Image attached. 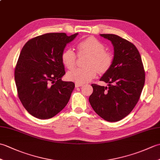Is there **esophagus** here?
Instances as JSON below:
<instances>
[{"instance_id": "1", "label": "esophagus", "mask_w": 160, "mask_h": 160, "mask_svg": "<svg viewBox=\"0 0 160 160\" xmlns=\"http://www.w3.org/2000/svg\"><path fill=\"white\" fill-rule=\"evenodd\" d=\"M75 86H76V87H82V86H83V84L76 83V84H75Z\"/></svg>"}]
</instances>
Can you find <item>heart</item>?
<instances>
[{
  "mask_svg": "<svg viewBox=\"0 0 160 160\" xmlns=\"http://www.w3.org/2000/svg\"><path fill=\"white\" fill-rule=\"evenodd\" d=\"M78 54H88L84 68H76L67 74L68 80L76 83L89 82L96 76L98 71L100 73L109 70L113 62L112 53L105 51V46L94 37H88L77 43ZM61 61L67 69H73L76 64V55L73 49H65L61 53Z\"/></svg>",
  "mask_w": 160,
  "mask_h": 160,
  "instance_id": "heart-1",
  "label": "heart"
}]
</instances>
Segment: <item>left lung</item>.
Returning a JSON list of instances; mask_svg holds the SVG:
<instances>
[{"mask_svg":"<svg viewBox=\"0 0 160 160\" xmlns=\"http://www.w3.org/2000/svg\"><path fill=\"white\" fill-rule=\"evenodd\" d=\"M114 47L113 62L100 78L108 87L92 84L89 101L95 112L108 122L121 120L140 99L145 82L141 56L133 44L115 34H100Z\"/></svg>","mask_w":160,"mask_h":160,"instance_id":"obj_1","label":"left lung"}]
</instances>
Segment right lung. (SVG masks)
<instances>
[{
    "label": "right lung",
    "mask_w": 160,
    "mask_h": 160,
    "mask_svg": "<svg viewBox=\"0 0 160 160\" xmlns=\"http://www.w3.org/2000/svg\"><path fill=\"white\" fill-rule=\"evenodd\" d=\"M78 35L49 33L30 39L23 46L15 68L14 78L19 99L36 118H52L69 102L75 87L64 82L61 53Z\"/></svg>",
    "instance_id": "add662e5"
}]
</instances>
